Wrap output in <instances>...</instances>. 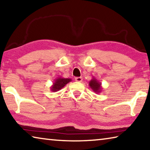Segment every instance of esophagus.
Masks as SVG:
<instances>
[{"instance_id":"1","label":"esophagus","mask_w":150,"mask_h":150,"mask_svg":"<svg viewBox=\"0 0 150 150\" xmlns=\"http://www.w3.org/2000/svg\"><path fill=\"white\" fill-rule=\"evenodd\" d=\"M75 80V81H77V82H82V81H83V78H82V77H76Z\"/></svg>"}]
</instances>
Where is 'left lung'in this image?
Segmentation results:
<instances>
[{
    "label": "left lung",
    "instance_id": "left-lung-1",
    "mask_svg": "<svg viewBox=\"0 0 150 150\" xmlns=\"http://www.w3.org/2000/svg\"><path fill=\"white\" fill-rule=\"evenodd\" d=\"M88 85H89L91 89L93 91V92L96 93V94L100 93L101 91H102V83H100L99 81L95 77H93L92 79L89 81Z\"/></svg>",
    "mask_w": 150,
    "mask_h": 150
}]
</instances>
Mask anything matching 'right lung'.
Returning <instances> with one entry per match:
<instances>
[{
	"label": "right lung",
	"mask_w": 150,
	"mask_h": 150,
	"mask_svg": "<svg viewBox=\"0 0 150 150\" xmlns=\"http://www.w3.org/2000/svg\"><path fill=\"white\" fill-rule=\"evenodd\" d=\"M72 80L71 79H65L62 77H59L55 79L54 82L53 83V85L51 86L50 90L52 92H57L63 88L65 86L71 82Z\"/></svg>",
	"instance_id": "right-lung-1"
}]
</instances>
